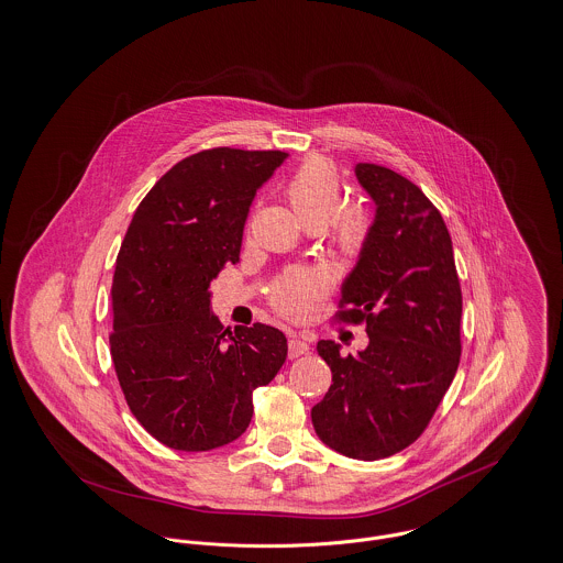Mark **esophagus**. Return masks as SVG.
Wrapping results in <instances>:
<instances>
[{"label":"esophagus","mask_w":563,"mask_h":563,"mask_svg":"<svg viewBox=\"0 0 563 563\" xmlns=\"http://www.w3.org/2000/svg\"><path fill=\"white\" fill-rule=\"evenodd\" d=\"M307 352H309V343L305 339H300V336H291L289 339V358H298V356H302Z\"/></svg>","instance_id":"1"}]
</instances>
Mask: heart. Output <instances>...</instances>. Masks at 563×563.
<instances>
[{
	"mask_svg": "<svg viewBox=\"0 0 563 563\" xmlns=\"http://www.w3.org/2000/svg\"><path fill=\"white\" fill-rule=\"evenodd\" d=\"M285 194L305 227H319L336 209L341 200V184L334 168L325 159L312 157L296 170L285 188ZM367 233L369 222L358 207H345L336 211L330 220L332 242L347 256L363 251ZM325 285L328 278L321 269H291L272 287L269 298L272 305L283 314L300 319L312 311Z\"/></svg>",
	"mask_w": 563,
	"mask_h": 563,
	"instance_id": "1",
	"label": "heart"
}]
</instances>
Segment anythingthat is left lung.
<instances>
[{"label":"left lung","mask_w":563,"mask_h":563,"mask_svg":"<svg viewBox=\"0 0 563 563\" xmlns=\"http://www.w3.org/2000/svg\"><path fill=\"white\" fill-rule=\"evenodd\" d=\"M374 200V222L354 269L341 285V317L367 321L369 345L356 356L334 341L317 352L332 372L312 428L330 449L379 460L428 428L460 365L462 291L444 220L406 177L356 164Z\"/></svg>","instance_id":"left-lung-1"}]
</instances>
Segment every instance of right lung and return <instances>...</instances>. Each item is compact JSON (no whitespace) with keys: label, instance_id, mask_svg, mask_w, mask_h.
I'll return each mask as SVG.
<instances>
[{"label":"right lung","instance_id":"obj_1","mask_svg":"<svg viewBox=\"0 0 563 563\" xmlns=\"http://www.w3.org/2000/svg\"><path fill=\"white\" fill-rule=\"evenodd\" d=\"M285 151H200L144 196L112 283L110 350L133 417L162 444L209 451L242 437L252 393L278 374L287 339L254 323L224 330L209 285L240 261L256 189Z\"/></svg>","mask_w":563,"mask_h":563}]
</instances>
